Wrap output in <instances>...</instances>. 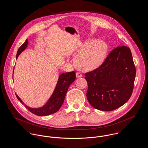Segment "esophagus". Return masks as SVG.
Segmentation results:
<instances>
[{
    "mask_svg": "<svg viewBox=\"0 0 148 148\" xmlns=\"http://www.w3.org/2000/svg\"><path fill=\"white\" fill-rule=\"evenodd\" d=\"M76 76H77V77H82V76H83V75H82V74L81 73H80V72H77V74H76Z\"/></svg>",
    "mask_w": 148,
    "mask_h": 148,
    "instance_id": "34e87169",
    "label": "esophagus"
}]
</instances>
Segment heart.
Masks as SVG:
<instances>
[{
	"mask_svg": "<svg viewBox=\"0 0 148 148\" xmlns=\"http://www.w3.org/2000/svg\"><path fill=\"white\" fill-rule=\"evenodd\" d=\"M108 51L105 42L95 39L88 40L77 51L75 64L84 71L97 69L104 62Z\"/></svg>",
	"mask_w": 148,
	"mask_h": 148,
	"instance_id": "heart-1",
	"label": "heart"
}]
</instances>
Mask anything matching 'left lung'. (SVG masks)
I'll return each instance as SVG.
<instances>
[{
  "instance_id": "1",
  "label": "left lung",
  "mask_w": 148,
  "mask_h": 148,
  "mask_svg": "<svg viewBox=\"0 0 148 148\" xmlns=\"http://www.w3.org/2000/svg\"><path fill=\"white\" fill-rule=\"evenodd\" d=\"M135 75L130 48L125 46L115 48L100 66L85 74L88 101L103 111H112L123 106L132 94Z\"/></svg>"
}]
</instances>
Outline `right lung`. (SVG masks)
<instances>
[{
	"mask_svg": "<svg viewBox=\"0 0 148 148\" xmlns=\"http://www.w3.org/2000/svg\"><path fill=\"white\" fill-rule=\"evenodd\" d=\"M27 45L28 40L27 39L18 50L16 57V59L21 52L25 49ZM75 78L76 75L74 71L62 74L59 77L58 82L54 92L45 106L37 109L31 108L24 105L25 107L31 113L38 116H47L56 113L62 106L68 89L70 85L75 80ZM15 95L21 104H24V103L17 94H15Z\"/></svg>",
	"mask_w": 148,
	"mask_h": 148,
	"instance_id": "obj_1",
	"label": "right lung"
}]
</instances>
